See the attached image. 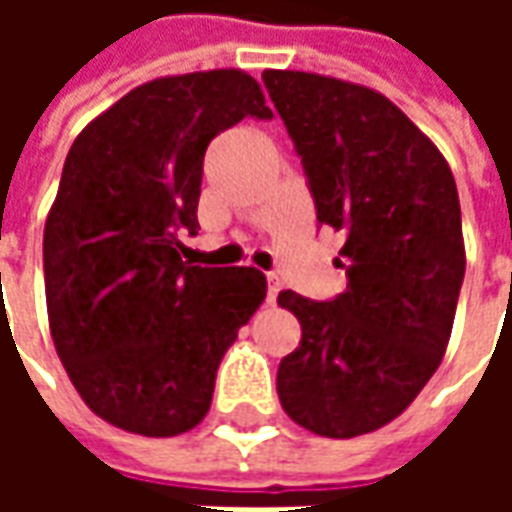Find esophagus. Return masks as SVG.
<instances>
[{"label": "esophagus", "instance_id": "esophagus-1", "mask_svg": "<svg viewBox=\"0 0 512 512\" xmlns=\"http://www.w3.org/2000/svg\"><path fill=\"white\" fill-rule=\"evenodd\" d=\"M266 282H268V290H266V301L268 304H274L279 296V277L277 274H266Z\"/></svg>", "mask_w": 512, "mask_h": 512}]
</instances>
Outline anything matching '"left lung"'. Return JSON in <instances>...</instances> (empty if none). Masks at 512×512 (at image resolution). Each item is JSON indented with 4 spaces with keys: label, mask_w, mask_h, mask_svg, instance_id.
I'll list each match as a JSON object with an SVG mask.
<instances>
[{
    "label": "left lung",
    "mask_w": 512,
    "mask_h": 512,
    "mask_svg": "<svg viewBox=\"0 0 512 512\" xmlns=\"http://www.w3.org/2000/svg\"><path fill=\"white\" fill-rule=\"evenodd\" d=\"M263 84L318 227L345 233L334 266L348 279L329 301L279 293L301 323L299 348L279 362V403L301 428L351 439L403 414L444 356L466 271L458 189L381 93L304 71H266Z\"/></svg>",
    "instance_id": "left-lung-1"
}]
</instances>
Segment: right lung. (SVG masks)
<instances>
[{
  "mask_svg": "<svg viewBox=\"0 0 512 512\" xmlns=\"http://www.w3.org/2000/svg\"><path fill=\"white\" fill-rule=\"evenodd\" d=\"M244 117H274L252 76H167L123 95L68 150L43 230L49 326L76 392L117 428H194L224 351L266 299L257 268L180 260V233L200 227L205 150Z\"/></svg>",
  "mask_w": 512,
  "mask_h": 512,
  "instance_id": "1",
  "label": "right lung"
}]
</instances>
